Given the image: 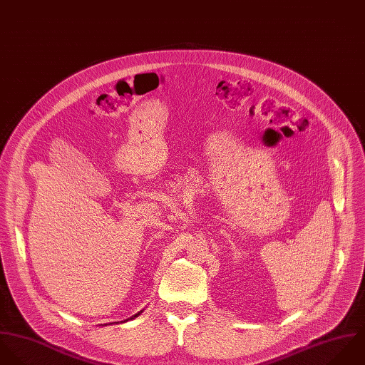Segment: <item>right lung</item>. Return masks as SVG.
I'll use <instances>...</instances> for the list:
<instances>
[{
    "mask_svg": "<svg viewBox=\"0 0 365 365\" xmlns=\"http://www.w3.org/2000/svg\"><path fill=\"white\" fill-rule=\"evenodd\" d=\"M140 313H141V312H140ZM140 313H137V314H135V316H134V317H137V316H138V314H140ZM131 319H133V317H131Z\"/></svg>",
    "mask_w": 365,
    "mask_h": 365,
    "instance_id": "1",
    "label": "right lung"
}]
</instances>
